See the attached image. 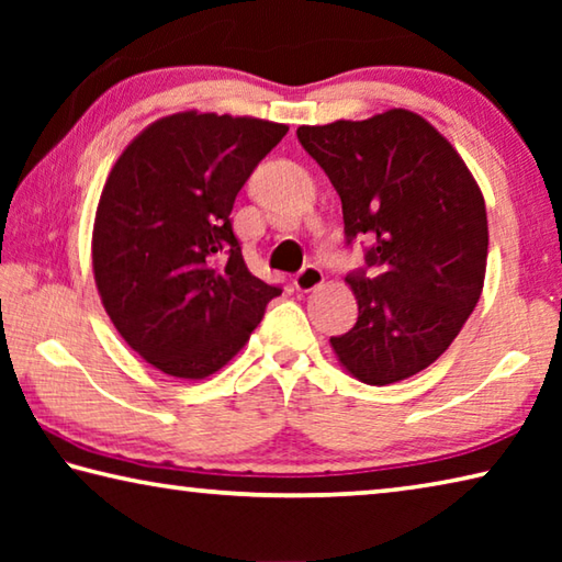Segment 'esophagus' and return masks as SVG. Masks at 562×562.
<instances>
[{"label": "esophagus", "mask_w": 562, "mask_h": 562, "mask_svg": "<svg viewBox=\"0 0 562 562\" xmlns=\"http://www.w3.org/2000/svg\"><path fill=\"white\" fill-rule=\"evenodd\" d=\"M294 290L297 292H312L322 288V282H325V274L317 268V265H307V268H302L297 274H294Z\"/></svg>", "instance_id": "esophagus-1"}]
</instances>
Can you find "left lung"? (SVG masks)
<instances>
[{
    "label": "left lung",
    "mask_w": 562,
    "mask_h": 562,
    "mask_svg": "<svg viewBox=\"0 0 562 562\" xmlns=\"http://www.w3.org/2000/svg\"><path fill=\"white\" fill-rule=\"evenodd\" d=\"M297 138L341 198L347 243L372 240L367 268L347 278L357 325L329 345L364 384L414 376L449 349L481 297L488 258L481 188L459 150L406 109L300 126Z\"/></svg>",
    "instance_id": "1"
}]
</instances>
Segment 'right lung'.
Listing matches in <instances>:
<instances>
[{
	"mask_svg": "<svg viewBox=\"0 0 562 562\" xmlns=\"http://www.w3.org/2000/svg\"><path fill=\"white\" fill-rule=\"evenodd\" d=\"M288 131L180 111L146 126L113 164L93 221V280L119 335L164 374H215L282 292L247 270L231 213Z\"/></svg>",
	"mask_w": 562,
	"mask_h": 562,
	"instance_id": "right-lung-1",
	"label": "right lung"
}]
</instances>
